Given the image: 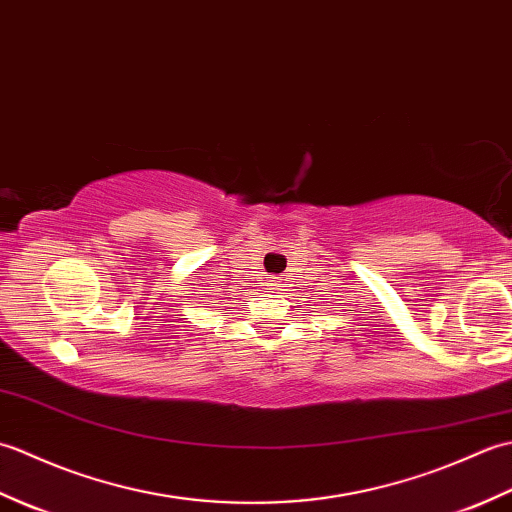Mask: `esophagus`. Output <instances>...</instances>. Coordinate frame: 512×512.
Here are the masks:
<instances>
[{
    "instance_id": "esophagus-1",
    "label": "esophagus",
    "mask_w": 512,
    "mask_h": 512,
    "mask_svg": "<svg viewBox=\"0 0 512 512\" xmlns=\"http://www.w3.org/2000/svg\"><path fill=\"white\" fill-rule=\"evenodd\" d=\"M270 290H284V284H281V281H275V284H270Z\"/></svg>"
}]
</instances>
